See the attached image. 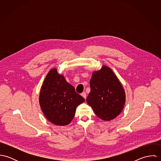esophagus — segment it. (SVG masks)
I'll return each mask as SVG.
<instances>
[{"mask_svg": "<svg viewBox=\"0 0 161 161\" xmlns=\"http://www.w3.org/2000/svg\"><path fill=\"white\" fill-rule=\"evenodd\" d=\"M81 95L86 99V97H87V95H86V92H82V93H81Z\"/></svg>", "mask_w": 161, "mask_h": 161, "instance_id": "esophagus-1", "label": "esophagus"}]
</instances>
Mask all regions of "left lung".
<instances>
[{"label":"left lung","instance_id":"left-lung-1","mask_svg":"<svg viewBox=\"0 0 161 161\" xmlns=\"http://www.w3.org/2000/svg\"><path fill=\"white\" fill-rule=\"evenodd\" d=\"M90 86L91 92L86 100L95 115L104 121H110L120 114L125 106L126 95L111 68L103 66L99 70L93 71Z\"/></svg>","mask_w":161,"mask_h":161}]
</instances>
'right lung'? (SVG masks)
<instances>
[{"mask_svg": "<svg viewBox=\"0 0 161 161\" xmlns=\"http://www.w3.org/2000/svg\"><path fill=\"white\" fill-rule=\"evenodd\" d=\"M84 101L64 75L58 73L56 68L49 71L39 97L40 107L49 121L58 126L69 125L77 107Z\"/></svg>", "mask_w": 161, "mask_h": 161, "instance_id": "right-lung-1", "label": "right lung"}]
</instances>
